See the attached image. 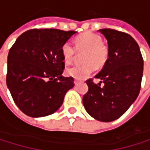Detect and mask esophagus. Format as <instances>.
<instances>
[{
  "label": "esophagus",
  "mask_w": 150,
  "mask_h": 150,
  "mask_svg": "<svg viewBox=\"0 0 150 150\" xmlns=\"http://www.w3.org/2000/svg\"><path fill=\"white\" fill-rule=\"evenodd\" d=\"M74 83L76 84V85H77V84L80 83V81H78V80H74Z\"/></svg>",
  "instance_id": "esophagus-1"
}]
</instances>
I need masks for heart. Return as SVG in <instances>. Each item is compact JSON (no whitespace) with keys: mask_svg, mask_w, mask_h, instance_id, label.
I'll return each mask as SVG.
<instances>
[{"mask_svg":"<svg viewBox=\"0 0 150 150\" xmlns=\"http://www.w3.org/2000/svg\"><path fill=\"white\" fill-rule=\"evenodd\" d=\"M76 48L70 42H66L62 47V55L67 64L72 62L76 54L84 53L83 60L85 64L76 65L66 69V74L69 77L83 80L95 70L96 67H103L108 58V48L103 44L100 36L93 33H84L78 36L74 40ZM77 50H76L75 49Z\"/></svg>","mask_w":150,"mask_h":150,"instance_id":"1","label":"heart"}]
</instances>
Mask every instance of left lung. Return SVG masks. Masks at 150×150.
<instances>
[{
  "label": "left lung",
  "mask_w": 150,
  "mask_h": 150,
  "mask_svg": "<svg viewBox=\"0 0 150 150\" xmlns=\"http://www.w3.org/2000/svg\"><path fill=\"white\" fill-rule=\"evenodd\" d=\"M108 43V58L96 74L99 83L86 81L88 92L83 97L85 111L97 120H117L135 102L140 91L143 58L130 35L111 28L99 30Z\"/></svg>",
  "instance_id": "1"
}]
</instances>
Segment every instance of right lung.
Segmentation results:
<instances>
[{
  "mask_svg": "<svg viewBox=\"0 0 150 150\" xmlns=\"http://www.w3.org/2000/svg\"><path fill=\"white\" fill-rule=\"evenodd\" d=\"M76 33L35 28L22 33L10 49L6 83L14 103L26 115L54 113L74 87V78L62 76V47Z\"/></svg>",
  "mask_w": 150,
  "mask_h": 150,
  "instance_id": "1",
  "label": "right lung"
}]
</instances>
